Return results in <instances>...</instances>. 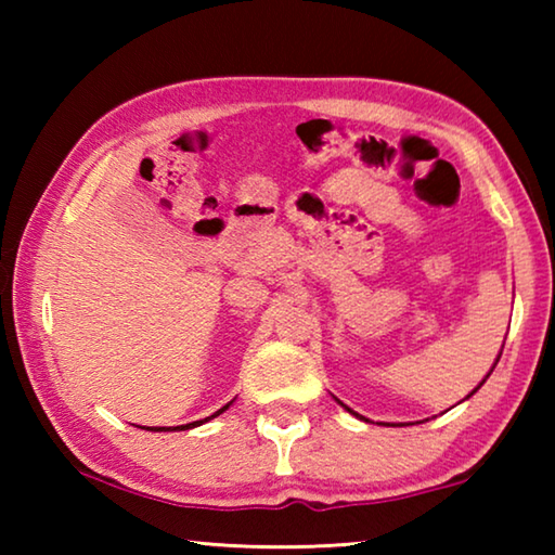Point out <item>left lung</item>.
Segmentation results:
<instances>
[{
  "label": "left lung",
  "instance_id": "left-lung-1",
  "mask_svg": "<svg viewBox=\"0 0 555 555\" xmlns=\"http://www.w3.org/2000/svg\"><path fill=\"white\" fill-rule=\"evenodd\" d=\"M500 354H502V352H500ZM496 362H500V357H496ZM496 362H494V364H496ZM492 370H494V367H492ZM487 377H490V374H487ZM480 384H485V379H482ZM477 389H480V387H477ZM477 389H475V391H477ZM475 391H473V393H475ZM467 397H469V393H467ZM345 409H347V406H345ZM347 411H350V413H354L352 409H347ZM354 416H360V413H354ZM360 418H362V416H360Z\"/></svg>",
  "mask_w": 555,
  "mask_h": 555
}]
</instances>
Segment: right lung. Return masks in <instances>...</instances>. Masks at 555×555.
<instances>
[{
    "mask_svg": "<svg viewBox=\"0 0 555 555\" xmlns=\"http://www.w3.org/2000/svg\"><path fill=\"white\" fill-rule=\"evenodd\" d=\"M232 403V401H230ZM230 403L228 406H222L220 411H215L212 416H208V418H203V421H193V424H185V426H176V428H146V430H188V428H195V426H201V424H205V421H210V418H215V416H220L222 411H228L230 409Z\"/></svg>",
    "mask_w": 555,
    "mask_h": 555,
    "instance_id": "right-lung-1",
    "label": "right lung"
}]
</instances>
